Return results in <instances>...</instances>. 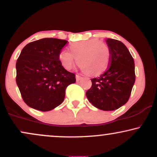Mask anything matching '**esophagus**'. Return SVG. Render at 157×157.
Wrapping results in <instances>:
<instances>
[{
    "mask_svg": "<svg viewBox=\"0 0 157 157\" xmlns=\"http://www.w3.org/2000/svg\"><path fill=\"white\" fill-rule=\"evenodd\" d=\"M81 79H82V77L80 76V75H76V80H77V81L80 80Z\"/></svg>",
    "mask_w": 157,
    "mask_h": 157,
    "instance_id": "esophagus-1",
    "label": "esophagus"
}]
</instances>
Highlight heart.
I'll list each match as a JSON object with an SVG mask.
<instances>
[{
    "instance_id": "heart-1",
    "label": "heart",
    "mask_w": 157,
    "mask_h": 157,
    "mask_svg": "<svg viewBox=\"0 0 157 157\" xmlns=\"http://www.w3.org/2000/svg\"><path fill=\"white\" fill-rule=\"evenodd\" d=\"M70 52L63 50L59 60L63 67L70 70L77 63L90 76H97L105 71L109 66L111 52L108 44L92 39L74 43L69 46Z\"/></svg>"
}]
</instances>
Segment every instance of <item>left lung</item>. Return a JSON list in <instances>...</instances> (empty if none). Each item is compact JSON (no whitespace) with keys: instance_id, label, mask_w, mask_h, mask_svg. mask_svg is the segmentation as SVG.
Returning <instances> with one entry per match:
<instances>
[{"instance_id":"left-lung-1","label":"left lung","mask_w":157,"mask_h":157,"mask_svg":"<svg viewBox=\"0 0 157 157\" xmlns=\"http://www.w3.org/2000/svg\"><path fill=\"white\" fill-rule=\"evenodd\" d=\"M110 48L109 67L102 75L91 79L92 86L86 91L89 101L103 111H113L125 105L135 82L134 61L121 41L106 40Z\"/></svg>"}]
</instances>
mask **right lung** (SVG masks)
I'll return each mask as SVG.
<instances>
[{
	"label": "right lung",
	"mask_w": 157,
	"mask_h": 157,
	"mask_svg": "<svg viewBox=\"0 0 157 157\" xmlns=\"http://www.w3.org/2000/svg\"><path fill=\"white\" fill-rule=\"evenodd\" d=\"M65 40L43 38L23 48L16 63V82L27 105L48 111L63 101L66 89L76 82L75 74L66 71L59 54Z\"/></svg>",
	"instance_id": "add662e5"
}]
</instances>
